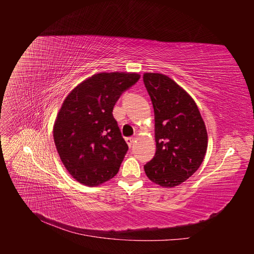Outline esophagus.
<instances>
[{"mask_svg": "<svg viewBox=\"0 0 254 254\" xmlns=\"http://www.w3.org/2000/svg\"><path fill=\"white\" fill-rule=\"evenodd\" d=\"M126 142H127L129 147H131V145H132L133 142H134V139H133V137H126Z\"/></svg>", "mask_w": 254, "mask_h": 254, "instance_id": "obj_1", "label": "esophagus"}]
</instances>
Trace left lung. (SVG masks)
<instances>
[{"label":"left lung","instance_id":"1","mask_svg":"<svg viewBox=\"0 0 254 254\" xmlns=\"http://www.w3.org/2000/svg\"><path fill=\"white\" fill-rule=\"evenodd\" d=\"M143 81L155 111L157 143L155 157L144 171L153 183L174 188L202 163L207 148L204 122L194 99L168 76L145 73Z\"/></svg>","mask_w":254,"mask_h":254}]
</instances>
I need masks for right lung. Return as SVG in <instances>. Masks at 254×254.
Listing matches in <instances>:
<instances>
[{"instance_id":"add662e5","label":"right lung","mask_w":254,"mask_h":254,"mask_svg":"<svg viewBox=\"0 0 254 254\" xmlns=\"http://www.w3.org/2000/svg\"><path fill=\"white\" fill-rule=\"evenodd\" d=\"M140 79L136 73H98L75 87L57 114L54 142L75 180L96 187L119 173L128 150L113 107L124 91Z\"/></svg>"}]
</instances>
